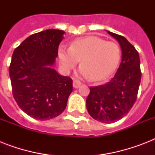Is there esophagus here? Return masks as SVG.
<instances>
[{"label":"esophagus","mask_w":155,"mask_h":155,"mask_svg":"<svg viewBox=\"0 0 155 155\" xmlns=\"http://www.w3.org/2000/svg\"><path fill=\"white\" fill-rule=\"evenodd\" d=\"M80 85H81V82H80V80H73V87H75V88L80 87Z\"/></svg>","instance_id":"34e87169"}]
</instances>
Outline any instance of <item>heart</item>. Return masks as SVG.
<instances>
[{
    "mask_svg": "<svg viewBox=\"0 0 155 155\" xmlns=\"http://www.w3.org/2000/svg\"><path fill=\"white\" fill-rule=\"evenodd\" d=\"M58 57L66 71L73 69L81 59L80 75L99 81L109 76L117 67L120 50L115 42L87 36L74 41L71 47L60 46Z\"/></svg>",
    "mask_w": 155,
    "mask_h": 155,
    "instance_id": "obj_1",
    "label": "heart"
}]
</instances>
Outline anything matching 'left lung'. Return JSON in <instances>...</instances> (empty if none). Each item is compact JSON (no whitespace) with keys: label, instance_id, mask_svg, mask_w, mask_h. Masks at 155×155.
I'll return each instance as SVG.
<instances>
[{"label":"left lung","instance_id":"8db88e82","mask_svg":"<svg viewBox=\"0 0 155 155\" xmlns=\"http://www.w3.org/2000/svg\"><path fill=\"white\" fill-rule=\"evenodd\" d=\"M108 33L121 48V62L115 75L105 84L90 87L86 100L88 113L102 123H113L129 113L137 100L142 72L138 52L121 35Z\"/></svg>","mask_w":155,"mask_h":155}]
</instances>
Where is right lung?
<instances>
[{"instance_id":"obj_1","label":"right lung","mask_w":155,"mask_h":155,"mask_svg":"<svg viewBox=\"0 0 155 155\" xmlns=\"http://www.w3.org/2000/svg\"><path fill=\"white\" fill-rule=\"evenodd\" d=\"M64 34L59 30L34 34L12 55L9 77L13 96L21 109L37 120L60 115L72 92V80L52 68Z\"/></svg>"}]
</instances>
